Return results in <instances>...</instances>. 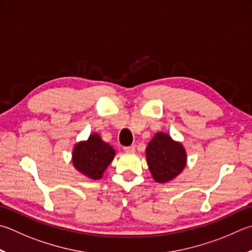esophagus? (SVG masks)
<instances>
[{"instance_id":"obj_1","label":"esophagus","mask_w":252,"mask_h":252,"mask_svg":"<svg viewBox=\"0 0 252 252\" xmlns=\"http://www.w3.org/2000/svg\"><path fill=\"white\" fill-rule=\"evenodd\" d=\"M123 150H125L126 153H134L135 152V145H130V146H125L123 148Z\"/></svg>"}]
</instances>
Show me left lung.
<instances>
[{
	"label": "left lung",
	"mask_w": 252,
	"mask_h": 252,
	"mask_svg": "<svg viewBox=\"0 0 252 252\" xmlns=\"http://www.w3.org/2000/svg\"><path fill=\"white\" fill-rule=\"evenodd\" d=\"M146 162L158 183H167L180 175L186 165V151L180 142L158 132L145 150Z\"/></svg>",
	"instance_id": "1"
}]
</instances>
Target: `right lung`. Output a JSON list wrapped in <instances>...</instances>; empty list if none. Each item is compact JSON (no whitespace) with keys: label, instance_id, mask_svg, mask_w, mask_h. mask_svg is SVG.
<instances>
[{"label":"right lung","instance_id":"obj_1","mask_svg":"<svg viewBox=\"0 0 252 252\" xmlns=\"http://www.w3.org/2000/svg\"><path fill=\"white\" fill-rule=\"evenodd\" d=\"M116 155L111 145L94 133L87 141L77 143L72 151V164L77 171L91 180H99Z\"/></svg>","mask_w":252,"mask_h":252}]
</instances>
